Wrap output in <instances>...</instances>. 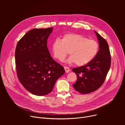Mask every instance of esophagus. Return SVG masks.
<instances>
[{"label":"esophagus","mask_w":125,"mask_h":125,"mask_svg":"<svg viewBox=\"0 0 125 125\" xmlns=\"http://www.w3.org/2000/svg\"><path fill=\"white\" fill-rule=\"evenodd\" d=\"M64 68V69H65V70L66 73H69V72H70V69H69L68 67H66V66H65Z\"/></svg>","instance_id":"esophagus-1"}]
</instances>
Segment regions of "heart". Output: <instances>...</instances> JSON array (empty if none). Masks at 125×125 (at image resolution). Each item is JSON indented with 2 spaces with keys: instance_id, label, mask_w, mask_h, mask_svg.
I'll return each instance as SVG.
<instances>
[{
  "instance_id": "1",
  "label": "heart",
  "mask_w": 125,
  "mask_h": 125,
  "mask_svg": "<svg viewBox=\"0 0 125 125\" xmlns=\"http://www.w3.org/2000/svg\"><path fill=\"white\" fill-rule=\"evenodd\" d=\"M99 50L98 42L83 35L74 33L64 34L62 40L56 39L51 44V51L54 58L62 61L68 53L70 56L66 60L81 66L91 62L96 56Z\"/></svg>"
}]
</instances>
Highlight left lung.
<instances>
[{
	"instance_id": "1",
	"label": "left lung",
	"mask_w": 125,
	"mask_h": 125,
	"mask_svg": "<svg viewBox=\"0 0 125 125\" xmlns=\"http://www.w3.org/2000/svg\"><path fill=\"white\" fill-rule=\"evenodd\" d=\"M99 43V50L95 57L89 63L75 68L72 71L77 77L73 84L75 90L82 94L95 91L103 83L111 65V55L106 41L94 31Z\"/></svg>"
}]
</instances>
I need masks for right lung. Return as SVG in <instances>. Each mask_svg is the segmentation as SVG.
Wrapping results in <instances>:
<instances>
[{"mask_svg":"<svg viewBox=\"0 0 125 125\" xmlns=\"http://www.w3.org/2000/svg\"><path fill=\"white\" fill-rule=\"evenodd\" d=\"M53 28L33 29L18 42L15 63L18 78L31 93L44 96L50 93L56 81L65 72L51 56L47 40Z\"/></svg>","mask_w":125,"mask_h":125,"instance_id":"right-lung-1","label":"right lung"}]
</instances>
